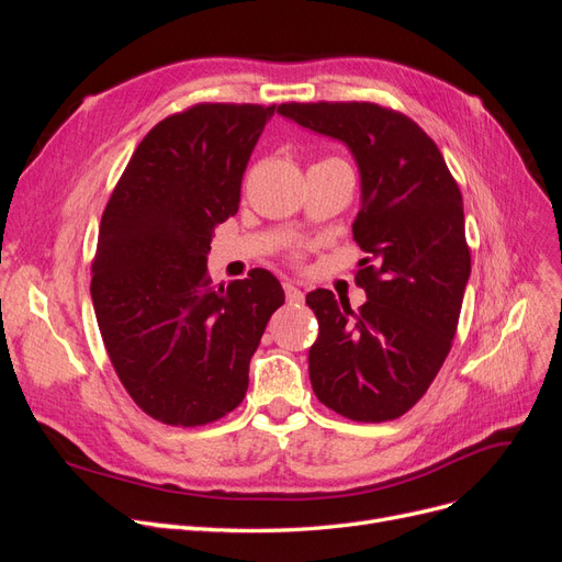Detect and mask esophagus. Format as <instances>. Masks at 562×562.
Wrapping results in <instances>:
<instances>
[{
    "mask_svg": "<svg viewBox=\"0 0 562 562\" xmlns=\"http://www.w3.org/2000/svg\"><path fill=\"white\" fill-rule=\"evenodd\" d=\"M283 291H285V297H288V302H291V304H302V302H304V293L300 291V288H297L295 283L285 281V283H283Z\"/></svg>",
    "mask_w": 562,
    "mask_h": 562,
    "instance_id": "1",
    "label": "esophagus"
}]
</instances>
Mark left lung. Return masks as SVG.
Instances as JSON below:
<instances>
[{
    "instance_id": "8db88e82",
    "label": "left lung",
    "mask_w": 562,
    "mask_h": 562,
    "mask_svg": "<svg viewBox=\"0 0 562 562\" xmlns=\"http://www.w3.org/2000/svg\"><path fill=\"white\" fill-rule=\"evenodd\" d=\"M302 128L345 143L359 166L353 239L368 252L359 312L326 288L307 295L318 318L310 349L316 398L353 422L396 419L443 366L471 274L462 192L413 119L375 103H285Z\"/></svg>"
}]
</instances>
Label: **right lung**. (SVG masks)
<instances>
[{"mask_svg":"<svg viewBox=\"0 0 562 562\" xmlns=\"http://www.w3.org/2000/svg\"><path fill=\"white\" fill-rule=\"evenodd\" d=\"M277 105L203 103L135 147L100 220L91 297L131 398L201 427L246 396L248 366L285 295L267 269L213 288V229L239 211L241 178Z\"/></svg>","mask_w":562,"mask_h":562,"instance_id":"right-lung-1","label":"right lung"}]
</instances>
